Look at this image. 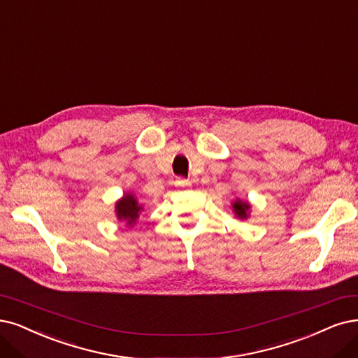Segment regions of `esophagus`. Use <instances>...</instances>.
Here are the masks:
<instances>
[{
	"instance_id": "obj_1",
	"label": "esophagus",
	"mask_w": 358,
	"mask_h": 358,
	"mask_svg": "<svg viewBox=\"0 0 358 358\" xmlns=\"http://www.w3.org/2000/svg\"><path fill=\"white\" fill-rule=\"evenodd\" d=\"M190 181L189 180H186V178H177L176 180V187H178V189H187V187H190Z\"/></svg>"
}]
</instances>
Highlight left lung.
I'll return each instance as SVG.
<instances>
[{"mask_svg": "<svg viewBox=\"0 0 358 358\" xmlns=\"http://www.w3.org/2000/svg\"><path fill=\"white\" fill-rule=\"evenodd\" d=\"M249 209H250L249 202H245V201H241V199H236L233 202V210H234V215L237 218L246 220L248 215H249Z\"/></svg>", "mask_w": 358, "mask_h": 358, "instance_id": "left-lung-1", "label": "left lung"}]
</instances>
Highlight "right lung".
<instances>
[{"label":"right lung","mask_w":358,"mask_h":358,"mask_svg":"<svg viewBox=\"0 0 358 358\" xmlns=\"http://www.w3.org/2000/svg\"><path fill=\"white\" fill-rule=\"evenodd\" d=\"M143 206L138 203L134 194L127 193L124 197H121L115 205V213L119 221H125L128 226H132L136 224L138 214L141 213Z\"/></svg>","instance_id":"1"}]
</instances>
